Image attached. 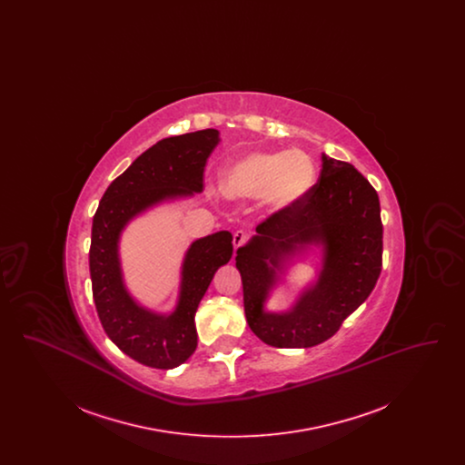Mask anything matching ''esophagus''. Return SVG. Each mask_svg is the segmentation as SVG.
Instances as JSON below:
<instances>
[{
	"instance_id": "1",
	"label": "esophagus",
	"mask_w": 465,
	"mask_h": 465,
	"mask_svg": "<svg viewBox=\"0 0 465 465\" xmlns=\"http://www.w3.org/2000/svg\"><path fill=\"white\" fill-rule=\"evenodd\" d=\"M247 233L243 232V230H237L235 233H233V247L235 249H239V247H242L243 243L247 242Z\"/></svg>"
}]
</instances>
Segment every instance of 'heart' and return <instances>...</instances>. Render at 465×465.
I'll return each mask as SVG.
<instances>
[{
	"label": "heart",
	"instance_id": "obj_1",
	"mask_svg": "<svg viewBox=\"0 0 465 465\" xmlns=\"http://www.w3.org/2000/svg\"><path fill=\"white\" fill-rule=\"evenodd\" d=\"M315 162L303 150L252 152L222 173V192L232 200H263L268 209L284 211L305 199L315 184Z\"/></svg>",
	"mask_w": 465,
	"mask_h": 465
}]
</instances>
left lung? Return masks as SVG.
Segmentation results:
<instances>
[{
	"label": "left lung",
	"instance_id": "1",
	"mask_svg": "<svg viewBox=\"0 0 465 465\" xmlns=\"http://www.w3.org/2000/svg\"><path fill=\"white\" fill-rule=\"evenodd\" d=\"M237 251L249 328L272 347H313L340 330L375 288L381 272L383 224L375 188L349 162L322 155V171L309 195L270 214ZM309 244H322L318 282L284 314L264 312L269 289L285 260Z\"/></svg>",
	"mask_w": 465,
	"mask_h": 465
}]
</instances>
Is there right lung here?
I'll use <instances>...</instances> for the list:
<instances>
[{"instance_id":"add662e5","label":"right lung","mask_w":465,"mask_h":465,"mask_svg":"<svg viewBox=\"0 0 465 465\" xmlns=\"http://www.w3.org/2000/svg\"><path fill=\"white\" fill-rule=\"evenodd\" d=\"M218 143L216 129L158 141L111 183L94 214L89 266L99 321L122 352L150 368H176L195 352V313L216 270L232 258V233L223 230L190 245L171 315L137 305L125 289L118 260L120 233L134 216L158 202L200 193L207 158Z\"/></svg>"}]
</instances>
